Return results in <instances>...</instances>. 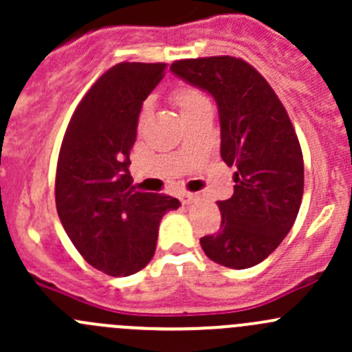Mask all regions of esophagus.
Segmentation results:
<instances>
[{"label": "esophagus", "mask_w": 352, "mask_h": 352, "mask_svg": "<svg viewBox=\"0 0 352 352\" xmlns=\"http://www.w3.org/2000/svg\"><path fill=\"white\" fill-rule=\"evenodd\" d=\"M199 196L197 194H192V192H184L182 196H180V201L184 202V204H190V202L197 201Z\"/></svg>", "instance_id": "obj_1"}]
</instances>
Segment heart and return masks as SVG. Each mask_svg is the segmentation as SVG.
I'll use <instances>...</instances> for the list:
<instances>
[{"instance_id":"heart-1","label":"heart","mask_w":352,"mask_h":352,"mask_svg":"<svg viewBox=\"0 0 352 352\" xmlns=\"http://www.w3.org/2000/svg\"><path fill=\"white\" fill-rule=\"evenodd\" d=\"M172 100L175 102L177 107L182 112V117L187 116V113L194 112V110L204 107L208 104V98L202 95L201 90H197L196 87H190V85H179L172 90ZM148 109H150V102L143 105V110H141V117L146 116Z\"/></svg>"}]
</instances>
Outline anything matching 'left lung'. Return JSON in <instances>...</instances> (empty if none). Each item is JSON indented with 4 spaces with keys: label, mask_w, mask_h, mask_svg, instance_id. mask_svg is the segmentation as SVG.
<instances>
[{
    "label": "left lung",
    "mask_w": 352,
    "mask_h": 352,
    "mask_svg": "<svg viewBox=\"0 0 352 352\" xmlns=\"http://www.w3.org/2000/svg\"><path fill=\"white\" fill-rule=\"evenodd\" d=\"M170 69L214 98L221 158L236 168L233 196L218 201L221 225L202 236V250L225 267H254L285 240L303 197V155L289 116L265 78L240 58L180 59Z\"/></svg>",
    "instance_id": "obj_1"
}]
</instances>
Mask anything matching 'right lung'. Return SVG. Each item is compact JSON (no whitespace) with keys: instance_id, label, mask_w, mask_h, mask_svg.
Returning <instances> with one entry per match:
<instances>
[{"instance_id":"1","label":"right lung","mask_w":352,"mask_h":352,"mask_svg":"<svg viewBox=\"0 0 352 352\" xmlns=\"http://www.w3.org/2000/svg\"><path fill=\"white\" fill-rule=\"evenodd\" d=\"M165 63H119L105 71L74 110L56 170V208L85 261L126 278L153 258L163 214L180 206L166 194L136 190L129 153L143 102Z\"/></svg>"}]
</instances>
